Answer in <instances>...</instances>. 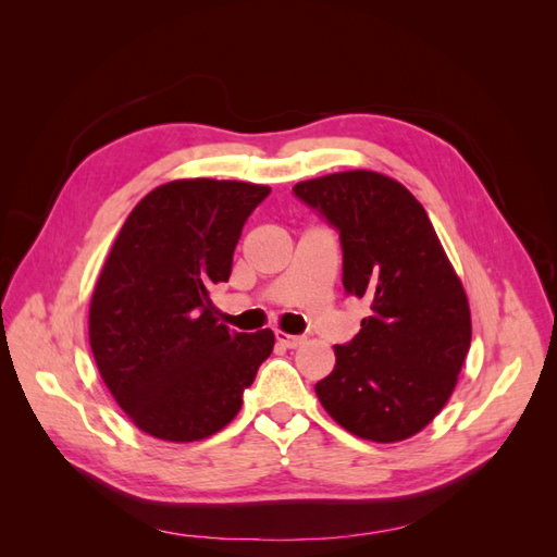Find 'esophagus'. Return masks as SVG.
Masks as SVG:
<instances>
[{
    "label": "esophagus",
    "mask_w": 557,
    "mask_h": 557,
    "mask_svg": "<svg viewBox=\"0 0 557 557\" xmlns=\"http://www.w3.org/2000/svg\"><path fill=\"white\" fill-rule=\"evenodd\" d=\"M276 342H278L281 346H285V348H297V346L305 344V336H295V334L276 330Z\"/></svg>",
    "instance_id": "esophagus-1"
}]
</instances>
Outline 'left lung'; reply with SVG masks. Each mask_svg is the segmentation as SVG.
Listing matches in <instances>:
<instances>
[{
	"label": "left lung",
	"mask_w": 557,
	"mask_h": 557,
	"mask_svg": "<svg viewBox=\"0 0 557 557\" xmlns=\"http://www.w3.org/2000/svg\"><path fill=\"white\" fill-rule=\"evenodd\" d=\"M293 190L339 230L344 288L372 309L356 339L334 346L336 364L315 395L360 440H409L446 407L465 364L471 315L462 281L399 181L352 170Z\"/></svg>",
	"instance_id": "obj_1"
}]
</instances>
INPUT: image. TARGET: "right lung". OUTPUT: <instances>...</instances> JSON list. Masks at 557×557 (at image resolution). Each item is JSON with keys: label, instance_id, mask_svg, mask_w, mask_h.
<instances>
[{"label": "right lung", "instance_id": "1", "mask_svg": "<svg viewBox=\"0 0 557 557\" xmlns=\"http://www.w3.org/2000/svg\"><path fill=\"white\" fill-rule=\"evenodd\" d=\"M269 193L244 181H170L132 209L109 250L90 299V348L113 399L156 440L221 432L274 348L272 330L218 323L209 299Z\"/></svg>", "mask_w": 557, "mask_h": 557}]
</instances>
